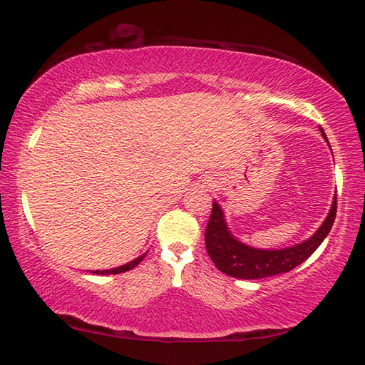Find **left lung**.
Returning a JSON list of instances; mask_svg holds the SVG:
<instances>
[{"label":"left lung","instance_id":"obj_1","mask_svg":"<svg viewBox=\"0 0 365 365\" xmlns=\"http://www.w3.org/2000/svg\"><path fill=\"white\" fill-rule=\"evenodd\" d=\"M322 138L327 140L325 133L321 130ZM336 216V195L331 202L327 218L319 226L317 231L309 239L303 240L287 248H276V250H264V248H255L240 242L231 232L225 212L218 202H213V212L210 216L207 231H205V245L210 258L221 272L237 279H261L277 276V274L289 272L293 267L304 263L317 247L327 237L331 226H334Z\"/></svg>","mask_w":365,"mask_h":365}]
</instances>
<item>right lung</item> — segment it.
Returning <instances> with one entry per match:
<instances>
[{
	"mask_svg": "<svg viewBox=\"0 0 365 365\" xmlns=\"http://www.w3.org/2000/svg\"><path fill=\"white\" fill-rule=\"evenodd\" d=\"M145 255H147V252L140 255V257L134 258L133 261H130V263L121 264V266H118V267H112V269H104V271H89V272H93V274H102V276H107V274H120V272L130 271V269H133V267H136V266L140 263V261H143V259L145 258Z\"/></svg>",
	"mask_w": 365,
	"mask_h": 365,
	"instance_id": "obj_1",
	"label": "right lung"
}]
</instances>
